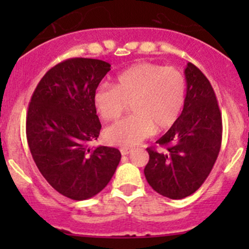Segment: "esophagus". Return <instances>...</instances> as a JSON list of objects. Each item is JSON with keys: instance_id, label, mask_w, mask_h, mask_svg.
Here are the masks:
<instances>
[{"instance_id": "34e87169", "label": "esophagus", "mask_w": 249, "mask_h": 249, "mask_svg": "<svg viewBox=\"0 0 249 249\" xmlns=\"http://www.w3.org/2000/svg\"><path fill=\"white\" fill-rule=\"evenodd\" d=\"M131 148H126V147H123L120 148V153H122V155H127L129 153H131Z\"/></svg>"}]
</instances>
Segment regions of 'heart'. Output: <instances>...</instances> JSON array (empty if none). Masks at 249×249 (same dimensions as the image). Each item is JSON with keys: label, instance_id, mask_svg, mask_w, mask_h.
I'll use <instances>...</instances> for the list:
<instances>
[{"label": "heart", "instance_id": "heart-1", "mask_svg": "<svg viewBox=\"0 0 249 249\" xmlns=\"http://www.w3.org/2000/svg\"><path fill=\"white\" fill-rule=\"evenodd\" d=\"M187 92L184 74L176 67L141 62L120 72L113 87L100 85L92 101L104 120H115L131 105L134 114L104 132L107 143L131 147L155 130L170 129L182 113Z\"/></svg>", "mask_w": 249, "mask_h": 249}]
</instances>
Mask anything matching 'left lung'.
I'll use <instances>...</instances> for the list:
<instances>
[{"mask_svg":"<svg viewBox=\"0 0 249 249\" xmlns=\"http://www.w3.org/2000/svg\"><path fill=\"white\" fill-rule=\"evenodd\" d=\"M187 95L177 122L147 148L144 176L162 196L179 200L194 194L210 175L222 144V114L210 80L192 62L185 67Z\"/></svg>","mask_w":249,"mask_h":249,"instance_id":"1","label":"left lung"}]
</instances>
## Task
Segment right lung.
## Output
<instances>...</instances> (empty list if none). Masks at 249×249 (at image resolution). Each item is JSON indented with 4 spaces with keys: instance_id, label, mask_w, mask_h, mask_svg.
Wrapping results in <instances>:
<instances>
[{
    "instance_id": "obj_1",
    "label": "right lung",
    "mask_w": 249,
    "mask_h": 249,
    "mask_svg": "<svg viewBox=\"0 0 249 249\" xmlns=\"http://www.w3.org/2000/svg\"><path fill=\"white\" fill-rule=\"evenodd\" d=\"M109 71L102 60H65L39 80L29 105L26 137L32 158L56 192L77 201L99 194L122 158L117 148L88 147L101 130L92 96Z\"/></svg>"
}]
</instances>
